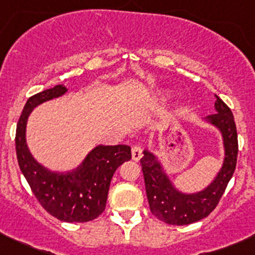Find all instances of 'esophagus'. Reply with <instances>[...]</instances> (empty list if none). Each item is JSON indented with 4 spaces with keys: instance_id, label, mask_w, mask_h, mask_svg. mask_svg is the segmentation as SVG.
Returning <instances> with one entry per match:
<instances>
[{
    "instance_id": "1",
    "label": "esophagus",
    "mask_w": 255,
    "mask_h": 255,
    "mask_svg": "<svg viewBox=\"0 0 255 255\" xmlns=\"http://www.w3.org/2000/svg\"><path fill=\"white\" fill-rule=\"evenodd\" d=\"M131 154H132V159L135 162H138L142 157V148L140 146H133L131 148Z\"/></svg>"
}]
</instances>
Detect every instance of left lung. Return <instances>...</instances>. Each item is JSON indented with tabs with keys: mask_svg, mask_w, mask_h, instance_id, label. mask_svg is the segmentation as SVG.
Segmentation results:
<instances>
[{
	"mask_svg": "<svg viewBox=\"0 0 255 255\" xmlns=\"http://www.w3.org/2000/svg\"><path fill=\"white\" fill-rule=\"evenodd\" d=\"M215 114L204 122L219 130L224 147V158L219 172L205 188L186 193L170 180L158 157L143 149L140 163L145 179L146 195L151 212L168 225L184 226L200 221L215 209L232 178L237 163L238 141L235 118L227 106L215 94Z\"/></svg>",
	"mask_w": 255,
	"mask_h": 255,
	"instance_id": "1",
	"label": "left lung"
}]
</instances>
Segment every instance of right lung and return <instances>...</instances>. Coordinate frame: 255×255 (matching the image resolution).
<instances>
[{
  "label": "right lung",
  "mask_w": 255,
  "mask_h": 255,
  "mask_svg": "<svg viewBox=\"0 0 255 255\" xmlns=\"http://www.w3.org/2000/svg\"><path fill=\"white\" fill-rule=\"evenodd\" d=\"M66 93V86L57 85L28 99L17 124L15 151L31 191L50 215L64 222H88L106 209L113 175L131 159V147L98 145L77 167L66 172L51 170L39 163L27 143L28 119L34 108Z\"/></svg>",
  "instance_id": "obj_1"
}]
</instances>
